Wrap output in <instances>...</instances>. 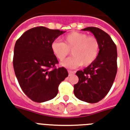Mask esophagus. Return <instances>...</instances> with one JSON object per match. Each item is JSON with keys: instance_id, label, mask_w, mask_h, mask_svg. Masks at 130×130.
Returning <instances> with one entry per match:
<instances>
[{"instance_id": "esophagus-1", "label": "esophagus", "mask_w": 130, "mask_h": 130, "mask_svg": "<svg viewBox=\"0 0 130 130\" xmlns=\"http://www.w3.org/2000/svg\"><path fill=\"white\" fill-rule=\"evenodd\" d=\"M68 73H69V76H72L73 74H74L75 72L71 71V70H68Z\"/></svg>"}]
</instances>
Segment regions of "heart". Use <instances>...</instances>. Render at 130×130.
Instances as JSON below:
<instances>
[{
    "label": "heart",
    "instance_id": "heart-1",
    "mask_svg": "<svg viewBox=\"0 0 130 130\" xmlns=\"http://www.w3.org/2000/svg\"><path fill=\"white\" fill-rule=\"evenodd\" d=\"M51 49L54 55L60 61L64 60L71 51L73 56L62 62V65L65 68H75L81 65L87 67L99 56L100 43L95 36L73 31L63 37V43L54 41Z\"/></svg>",
    "mask_w": 130,
    "mask_h": 130
}]
</instances>
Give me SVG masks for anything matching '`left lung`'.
Returning a JSON list of instances; mask_svg holds the SVG:
<instances>
[{
  "instance_id": "1",
  "label": "left lung",
  "mask_w": 130,
  "mask_h": 130,
  "mask_svg": "<svg viewBox=\"0 0 130 130\" xmlns=\"http://www.w3.org/2000/svg\"><path fill=\"white\" fill-rule=\"evenodd\" d=\"M91 31L100 43L99 56L92 65L76 73L78 82L74 86L75 96L89 103H98L111 89L117 72V50L109 34L94 27L83 29Z\"/></svg>"
}]
</instances>
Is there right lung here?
<instances>
[{"mask_svg": "<svg viewBox=\"0 0 130 130\" xmlns=\"http://www.w3.org/2000/svg\"><path fill=\"white\" fill-rule=\"evenodd\" d=\"M65 31L40 26L21 36L14 46L13 65L21 89L31 101H47L57 95L58 86L68 76L58 63L51 45Z\"/></svg>", "mask_w": 130, "mask_h": 130, "instance_id": "obj_1", "label": "right lung"}]
</instances>
